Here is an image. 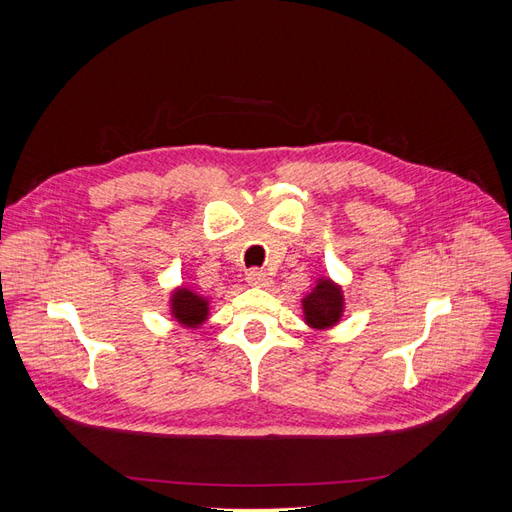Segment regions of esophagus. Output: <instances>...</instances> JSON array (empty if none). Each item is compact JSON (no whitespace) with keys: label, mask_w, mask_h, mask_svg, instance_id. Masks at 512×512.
<instances>
[{"label":"esophagus","mask_w":512,"mask_h":512,"mask_svg":"<svg viewBox=\"0 0 512 512\" xmlns=\"http://www.w3.org/2000/svg\"><path fill=\"white\" fill-rule=\"evenodd\" d=\"M245 280L250 286H269V275L262 269H250L245 273Z\"/></svg>","instance_id":"obj_1"}]
</instances>
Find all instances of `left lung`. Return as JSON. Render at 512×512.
Wrapping results in <instances>:
<instances>
[{
	"label": "left lung",
	"instance_id": "8db88e82",
	"mask_svg": "<svg viewBox=\"0 0 512 512\" xmlns=\"http://www.w3.org/2000/svg\"><path fill=\"white\" fill-rule=\"evenodd\" d=\"M305 320L314 329H327L342 316V292L329 280H322L309 297L303 299Z\"/></svg>",
	"mask_w": 512,
	"mask_h": 512
}]
</instances>
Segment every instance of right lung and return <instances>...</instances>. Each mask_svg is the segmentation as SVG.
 <instances>
[{"label": "right lung", "mask_w": 512, "mask_h": 512, "mask_svg": "<svg viewBox=\"0 0 512 512\" xmlns=\"http://www.w3.org/2000/svg\"><path fill=\"white\" fill-rule=\"evenodd\" d=\"M207 309V301L203 297H198L196 292L188 288L175 292L173 314L181 324H185V327H196V324L203 322L207 318Z\"/></svg>", "instance_id": "1"}]
</instances>
